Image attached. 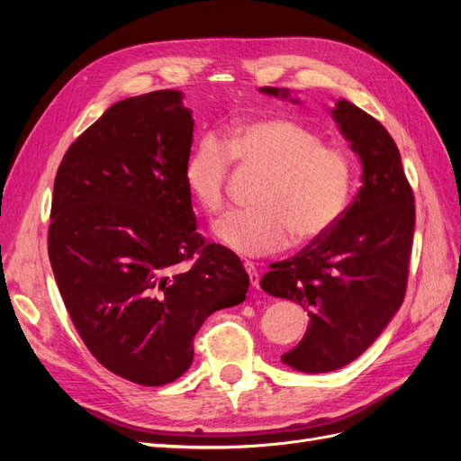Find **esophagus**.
I'll use <instances>...</instances> for the list:
<instances>
[{
	"label": "esophagus",
	"mask_w": 461,
	"mask_h": 461,
	"mask_svg": "<svg viewBox=\"0 0 461 461\" xmlns=\"http://www.w3.org/2000/svg\"><path fill=\"white\" fill-rule=\"evenodd\" d=\"M244 269H246V273L249 276V283H252V286L259 288V273H258V269L254 267V265L252 263H244Z\"/></svg>",
	"instance_id": "1"
}]
</instances>
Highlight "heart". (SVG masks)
Masks as SVG:
<instances>
[{
  "instance_id": "obj_1",
  "label": "heart",
  "mask_w": 461,
  "mask_h": 461,
  "mask_svg": "<svg viewBox=\"0 0 461 461\" xmlns=\"http://www.w3.org/2000/svg\"><path fill=\"white\" fill-rule=\"evenodd\" d=\"M232 159L265 173L256 192L258 207L221 217L215 239L230 252L256 258L296 242L325 236L350 202L354 161L344 148L323 144L302 122L269 117L232 129L225 142L205 134L190 149L183 178L192 202L207 215L227 203Z\"/></svg>"
}]
</instances>
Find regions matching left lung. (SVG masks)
<instances>
[{
    "label": "left lung",
    "instance_id": "8db88e82",
    "mask_svg": "<svg viewBox=\"0 0 461 461\" xmlns=\"http://www.w3.org/2000/svg\"><path fill=\"white\" fill-rule=\"evenodd\" d=\"M259 92L290 97L288 88ZM330 115L361 161V188L337 225L294 258L271 263L259 283L310 315L303 339L281 357L303 373L348 366L384 330L406 296L415 229L413 192L393 136L346 100Z\"/></svg>",
    "mask_w": 461,
    "mask_h": 461
}]
</instances>
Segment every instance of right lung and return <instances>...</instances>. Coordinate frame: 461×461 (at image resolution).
I'll use <instances>...</instances> for the list:
<instances>
[{"label":"right lung","instance_id":"obj_1","mask_svg":"<svg viewBox=\"0 0 461 461\" xmlns=\"http://www.w3.org/2000/svg\"><path fill=\"white\" fill-rule=\"evenodd\" d=\"M192 132L183 92L127 97L77 138L53 183L48 254L65 308L105 369L144 386L188 371L203 321L249 286L239 256L196 230Z\"/></svg>","mask_w":461,"mask_h":461}]
</instances>
